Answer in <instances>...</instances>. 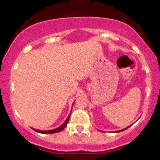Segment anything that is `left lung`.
Here are the masks:
<instances>
[{"label":"left lung","mask_w":160,"mask_h":160,"mask_svg":"<svg viewBox=\"0 0 160 160\" xmlns=\"http://www.w3.org/2000/svg\"><path fill=\"white\" fill-rule=\"evenodd\" d=\"M131 126V125H130ZM130 126H129V127H128V128H124V129H122V130H117V131H115L116 132H122V131H124V130H127V129L128 128H130Z\"/></svg>","instance_id":"obj_1"}]
</instances>
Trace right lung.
Returning a JSON list of instances; mask_svg holds the SVG:
<instances>
[{"mask_svg": "<svg viewBox=\"0 0 160 160\" xmlns=\"http://www.w3.org/2000/svg\"><path fill=\"white\" fill-rule=\"evenodd\" d=\"M72 107H73V106H72ZM71 113H70V114L68 115V118L66 119V120L65 121L64 123H63L60 127H59V128H56V129H54V130H36V129H33V128H32V129L37 132L43 133V134H50V133H55V132H60V131H62L63 129H64L65 127L67 126L68 123V121L70 119V117H71Z\"/></svg>", "mask_w": 160, "mask_h": 160, "instance_id": "1", "label": "right lung"}]
</instances>
